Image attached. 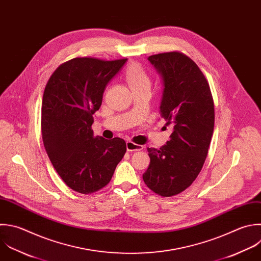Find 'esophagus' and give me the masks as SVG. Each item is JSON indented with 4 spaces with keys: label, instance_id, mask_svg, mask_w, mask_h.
I'll return each instance as SVG.
<instances>
[{
    "label": "esophagus",
    "instance_id": "esophagus-1",
    "mask_svg": "<svg viewBox=\"0 0 261 261\" xmlns=\"http://www.w3.org/2000/svg\"><path fill=\"white\" fill-rule=\"evenodd\" d=\"M143 146L141 145H138V144H135L134 142L132 141H128L126 142V149L128 152H135V151H141L143 150Z\"/></svg>",
    "mask_w": 261,
    "mask_h": 261
}]
</instances>
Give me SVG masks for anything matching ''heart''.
<instances>
[{
    "instance_id": "heart-1",
    "label": "heart",
    "mask_w": 261,
    "mask_h": 261,
    "mask_svg": "<svg viewBox=\"0 0 261 261\" xmlns=\"http://www.w3.org/2000/svg\"><path fill=\"white\" fill-rule=\"evenodd\" d=\"M123 76L132 91H136L143 88H150V79L146 70L139 63H130L125 68Z\"/></svg>"
}]
</instances>
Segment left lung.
Masks as SVG:
<instances>
[{
    "instance_id": "8db88e82",
    "label": "left lung",
    "mask_w": 261,
    "mask_h": 261,
    "mask_svg": "<svg viewBox=\"0 0 261 261\" xmlns=\"http://www.w3.org/2000/svg\"><path fill=\"white\" fill-rule=\"evenodd\" d=\"M148 60L162 77L160 114L172 133L159 150L147 149L150 164L143 179L155 194L171 197L189 188L203 167L213 134L214 103L203 72L184 53H160Z\"/></svg>"
}]
</instances>
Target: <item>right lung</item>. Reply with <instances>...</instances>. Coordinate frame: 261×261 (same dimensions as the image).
Segmentation results:
<instances>
[{
	"label": "right lung",
	"instance_id": "1",
	"mask_svg": "<svg viewBox=\"0 0 261 261\" xmlns=\"http://www.w3.org/2000/svg\"><path fill=\"white\" fill-rule=\"evenodd\" d=\"M126 60L73 58L62 63L46 85L44 146L62 180L77 193L92 194L107 186L126 152L124 140L94 137L92 129L105 88Z\"/></svg>",
	"mask_w": 261,
	"mask_h": 261
}]
</instances>
